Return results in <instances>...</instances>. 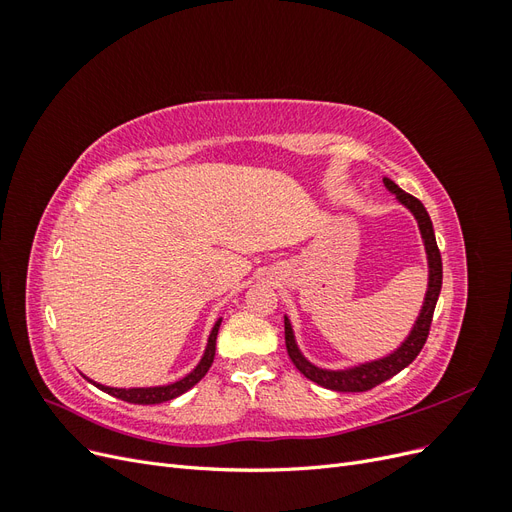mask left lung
Returning <instances> with one entry per match:
<instances>
[{"mask_svg":"<svg viewBox=\"0 0 512 512\" xmlns=\"http://www.w3.org/2000/svg\"><path fill=\"white\" fill-rule=\"evenodd\" d=\"M384 185H386V190L393 192L399 203L406 209H410V213L414 215V220L418 222V230H421L423 243H425V252H427V265H429L427 292H425L421 314H418L410 335L404 339V342H401V346L397 350L382 356V359H378V361L361 363V365H354L348 369H322L305 359L303 352L297 346V339H294L292 324H290L288 316H284L286 350H288V356L294 363V367H297L305 378L324 386V389L339 391V393H363V391L374 389V386L393 378L395 374H399L401 369L408 367L416 359L418 352L423 350V346L427 342L433 309H436L440 288H442V258H440V250L436 243V235H433V224L429 220L427 209L423 207L421 200L401 190L399 185L393 183L391 179L384 177Z\"/></svg>","mask_w":512,"mask_h":512,"instance_id":"8db88e82","label":"left lung"}]
</instances>
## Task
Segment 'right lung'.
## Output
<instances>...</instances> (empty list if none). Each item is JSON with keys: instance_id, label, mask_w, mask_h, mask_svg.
Listing matches in <instances>:
<instances>
[{"instance_id": "right-lung-1", "label": "right lung", "mask_w": 512, "mask_h": 512, "mask_svg": "<svg viewBox=\"0 0 512 512\" xmlns=\"http://www.w3.org/2000/svg\"><path fill=\"white\" fill-rule=\"evenodd\" d=\"M220 324H222V318H218V322L213 324V329L209 333V339H207V348H205V354L203 359H200V363L190 371L188 376L173 382V384H164V386H141V389H115V386H104V384H98L94 380H89L94 386H98L100 391L113 395L117 399H123L128 401V404H141V406H151V404H164V401H170L175 399L179 395H183L185 391H190L194 384H198L200 380L205 378V374L209 371L211 363H213V356H215V339H218V331H220Z\"/></svg>"}]
</instances>
